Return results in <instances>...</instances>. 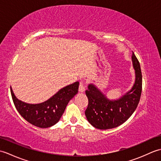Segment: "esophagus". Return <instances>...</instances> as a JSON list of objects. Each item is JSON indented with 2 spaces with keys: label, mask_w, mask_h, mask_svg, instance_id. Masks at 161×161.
<instances>
[{
  "label": "esophagus",
  "mask_w": 161,
  "mask_h": 161,
  "mask_svg": "<svg viewBox=\"0 0 161 161\" xmlns=\"http://www.w3.org/2000/svg\"><path fill=\"white\" fill-rule=\"evenodd\" d=\"M85 91V86H84V82L82 81H81L80 83V86H79V92L80 93H84Z\"/></svg>",
  "instance_id": "34e87169"
}]
</instances>
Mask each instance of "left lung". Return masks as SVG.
Wrapping results in <instances>:
<instances>
[{"label":"left lung","instance_id":"obj_1","mask_svg":"<svg viewBox=\"0 0 161 161\" xmlns=\"http://www.w3.org/2000/svg\"><path fill=\"white\" fill-rule=\"evenodd\" d=\"M131 59L136 81L131 91L117 100H108L94 85H88V100L85 115L91 125L99 129H108L121 125L130 118L139 103L142 93V73L140 63L132 51Z\"/></svg>","mask_w":161,"mask_h":161}]
</instances>
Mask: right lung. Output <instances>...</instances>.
Segmentation results:
<instances>
[{
	"label": "right lung",
	"mask_w": 161,
	"mask_h": 161,
	"mask_svg": "<svg viewBox=\"0 0 161 161\" xmlns=\"http://www.w3.org/2000/svg\"><path fill=\"white\" fill-rule=\"evenodd\" d=\"M79 82L61 88L49 100L41 104H30L21 102L14 94L11 95L16 110L20 115L32 125L40 128H47L55 125L63 115L68 102L77 93Z\"/></svg>",
	"instance_id": "obj_1"
}]
</instances>
